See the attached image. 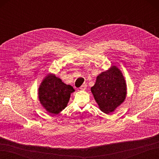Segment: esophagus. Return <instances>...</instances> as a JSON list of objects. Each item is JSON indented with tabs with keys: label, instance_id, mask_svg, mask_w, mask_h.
I'll list each match as a JSON object with an SVG mask.
<instances>
[{
	"label": "esophagus",
	"instance_id": "esophagus-1",
	"mask_svg": "<svg viewBox=\"0 0 159 159\" xmlns=\"http://www.w3.org/2000/svg\"><path fill=\"white\" fill-rule=\"evenodd\" d=\"M86 89H87V85H83L82 86H80V90H82V91H85V90H86Z\"/></svg>",
	"mask_w": 159,
	"mask_h": 159
}]
</instances>
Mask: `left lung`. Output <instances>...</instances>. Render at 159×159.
Masks as SVG:
<instances>
[{"mask_svg":"<svg viewBox=\"0 0 159 159\" xmlns=\"http://www.w3.org/2000/svg\"><path fill=\"white\" fill-rule=\"evenodd\" d=\"M91 91L100 109L109 114L113 112L126 99V80L118 67L113 66L97 76L95 85Z\"/></svg>","mask_w":159,"mask_h":159,"instance_id":"obj_1","label":"left lung"}]
</instances>
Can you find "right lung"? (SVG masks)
Wrapping results in <instances>:
<instances>
[{"mask_svg": "<svg viewBox=\"0 0 159 159\" xmlns=\"http://www.w3.org/2000/svg\"><path fill=\"white\" fill-rule=\"evenodd\" d=\"M73 87L62 82L55 74H48L38 89L39 102L48 113L57 115L67 107Z\"/></svg>", "mask_w": 159, "mask_h": 159, "instance_id": "add662e5", "label": "right lung"}]
</instances>
